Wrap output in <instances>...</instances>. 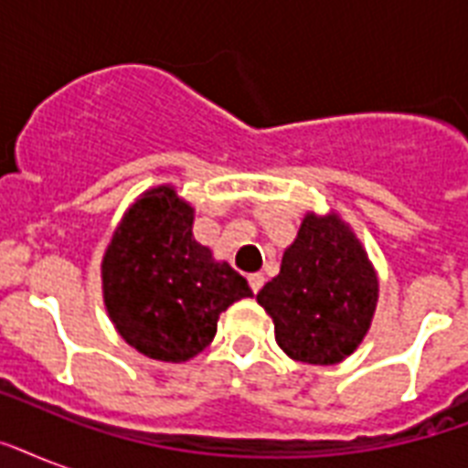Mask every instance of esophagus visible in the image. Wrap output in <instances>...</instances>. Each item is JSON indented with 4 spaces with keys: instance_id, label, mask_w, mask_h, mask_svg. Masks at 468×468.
<instances>
[{
    "instance_id": "34e87169",
    "label": "esophagus",
    "mask_w": 468,
    "mask_h": 468,
    "mask_svg": "<svg viewBox=\"0 0 468 468\" xmlns=\"http://www.w3.org/2000/svg\"><path fill=\"white\" fill-rule=\"evenodd\" d=\"M248 282H250V289H252V292H260V289H262L264 286V277L262 274H250L248 277Z\"/></svg>"
}]
</instances>
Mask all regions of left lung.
<instances>
[{
    "instance_id": "left-lung-1",
    "label": "left lung",
    "mask_w": 468,
    "mask_h": 468,
    "mask_svg": "<svg viewBox=\"0 0 468 468\" xmlns=\"http://www.w3.org/2000/svg\"><path fill=\"white\" fill-rule=\"evenodd\" d=\"M377 301V271L337 213H308L279 274L257 293L279 347L296 362L325 367L359 347Z\"/></svg>"
}]
</instances>
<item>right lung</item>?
I'll use <instances>...</instances> for the list:
<instances>
[{"label":"right lung","mask_w":468,"mask_h":468,"mask_svg":"<svg viewBox=\"0 0 468 468\" xmlns=\"http://www.w3.org/2000/svg\"><path fill=\"white\" fill-rule=\"evenodd\" d=\"M194 208L175 186L145 191L116 228L101 284L123 340L160 362H186L208 347L218 315L252 296L248 279L194 240Z\"/></svg>","instance_id":"right-lung-1"}]
</instances>
